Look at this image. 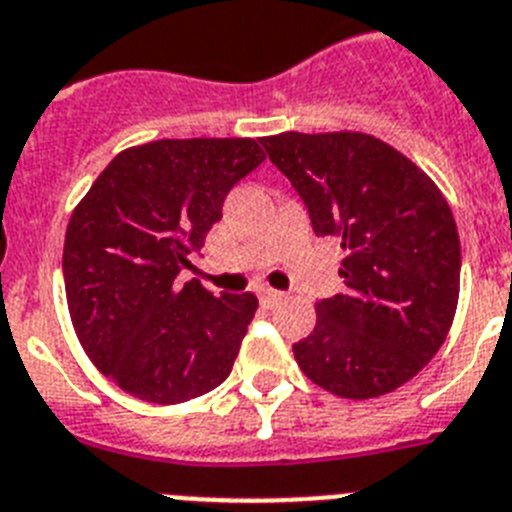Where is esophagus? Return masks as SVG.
<instances>
[{"instance_id": "obj_1", "label": "esophagus", "mask_w": 512, "mask_h": 512, "mask_svg": "<svg viewBox=\"0 0 512 512\" xmlns=\"http://www.w3.org/2000/svg\"><path fill=\"white\" fill-rule=\"evenodd\" d=\"M283 299L281 291H275V288H260V301L265 306H273Z\"/></svg>"}]
</instances>
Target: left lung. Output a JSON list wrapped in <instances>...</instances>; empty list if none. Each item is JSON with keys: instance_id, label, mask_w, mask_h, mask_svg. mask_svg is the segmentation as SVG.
I'll return each mask as SVG.
<instances>
[{"instance_id": "1", "label": "left lung", "mask_w": 512, "mask_h": 512, "mask_svg": "<svg viewBox=\"0 0 512 512\" xmlns=\"http://www.w3.org/2000/svg\"><path fill=\"white\" fill-rule=\"evenodd\" d=\"M317 237H337L348 291L317 304L293 345L301 371L345 399L399 389L441 350L459 304L461 244L446 198L402 151L361 131L260 139Z\"/></svg>"}]
</instances>
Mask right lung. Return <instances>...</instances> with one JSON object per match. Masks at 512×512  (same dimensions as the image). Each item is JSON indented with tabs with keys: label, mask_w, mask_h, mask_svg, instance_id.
I'll return each instance as SVG.
<instances>
[{
	"label": "right lung",
	"mask_w": 512,
	"mask_h": 512,
	"mask_svg": "<svg viewBox=\"0 0 512 512\" xmlns=\"http://www.w3.org/2000/svg\"><path fill=\"white\" fill-rule=\"evenodd\" d=\"M265 159L255 139H162L121 151L71 213L64 286L84 353L113 384L180 404L231 373L255 293L213 296L180 270L229 190Z\"/></svg>",
	"instance_id": "obj_1"
}]
</instances>
